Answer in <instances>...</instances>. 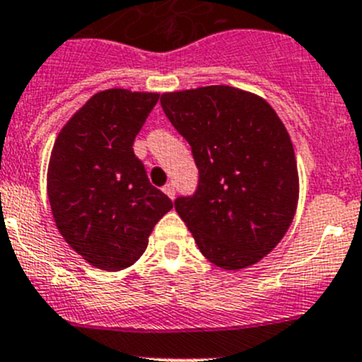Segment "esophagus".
I'll return each mask as SVG.
<instances>
[{"label":"esophagus","instance_id":"34e87169","mask_svg":"<svg viewBox=\"0 0 362 362\" xmlns=\"http://www.w3.org/2000/svg\"><path fill=\"white\" fill-rule=\"evenodd\" d=\"M163 191H164V194L168 196V198H171V199L175 198V185L173 184H166L163 187Z\"/></svg>","mask_w":362,"mask_h":362}]
</instances>
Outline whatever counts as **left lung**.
<instances>
[{
  "label": "left lung",
  "instance_id": "8db88e82",
  "mask_svg": "<svg viewBox=\"0 0 362 362\" xmlns=\"http://www.w3.org/2000/svg\"><path fill=\"white\" fill-rule=\"evenodd\" d=\"M160 107L189 141L194 194L175 210L215 266L242 269L275 249L298 204V166L282 120L262 98L229 86L166 93Z\"/></svg>",
  "mask_w": 362,
  "mask_h": 362
}]
</instances>
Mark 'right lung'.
<instances>
[{
  "mask_svg": "<svg viewBox=\"0 0 362 362\" xmlns=\"http://www.w3.org/2000/svg\"><path fill=\"white\" fill-rule=\"evenodd\" d=\"M159 94H94L61 129L47 191L57 229L76 254L105 272L141 257L173 202L148 182L133 144Z\"/></svg>",
  "mask_w": 362,
  "mask_h": 362,
  "instance_id": "obj_1",
  "label": "right lung"
}]
</instances>
